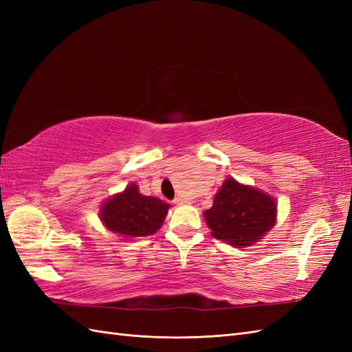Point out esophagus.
Returning a JSON list of instances; mask_svg holds the SVG:
<instances>
[{
    "mask_svg": "<svg viewBox=\"0 0 352 352\" xmlns=\"http://www.w3.org/2000/svg\"><path fill=\"white\" fill-rule=\"evenodd\" d=\"M173 202H175V204H176V206H182V204H185V202H186V201H185L184 198H180V197H177V198H175V199H173Z\"/></svg>",
    "mask_w": 352,
    "mask_h": 352,
    "instance_id": "34e87169",
    "label": "esophagus"
}]
</instances>
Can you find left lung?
<instances>
[{
    "instance_id": "8db88e82",
    "label": "left lung",
    "mask_w": 352,
    "mask_h": 352,
    "mask_svg": "<svg viewBox=\"0 0 352 352\" xmlns=\"http://www.w3.org/2000/svg\"><path fill=\"white\" fill-rule=\"evenodd\" d=\"M206 223L216 239L236 247L257 242L276 220L273 198L261 190L228 179L214 197V204L204 212Z\"/></svg>"
}]
</instances>
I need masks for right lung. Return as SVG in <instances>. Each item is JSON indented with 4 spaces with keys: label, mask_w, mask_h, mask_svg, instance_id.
<instances>
[{
    "label": "right lung",
    "mask_w": 352,
    "mask_h": 352,
    "mask_svg": "<svg viewBox=\"0 0 352 352\" xmlns=\"http://www.w3.org/2000/svg\"><path fill=\"white\" fill-rule=\"evenodd\" d=\"M168 204L157 197H145L136 185H129L122 194L105 201L101 220L111 232L124 238L148 236L163 225Z\"/></svg>",
    "instance_id": "right-lung-1"
}]
</instances>
